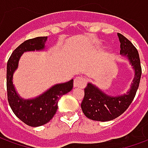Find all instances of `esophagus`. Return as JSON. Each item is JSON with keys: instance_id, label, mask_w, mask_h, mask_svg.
<instances>
[{"instance_id": "obj_1", "label": "esophagus", "mask_w": 148, "mask_h": 148, "mask_svg": "<svg viewBox=\"0 0 148 148\" xmlns=\"http://www.w3.org/2000/svg\"><path fill=\"white\" fill-rule=\"evenodd\" d=\"M86 85H87V80H86V78H82V77H76V78H74V87H84Z\"/></svg>"}]
</instances>
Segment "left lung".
I'll return each mask as SVG.
<instances>
[{"label":"left lung","mask_w":148,"mask_h":148,"mask_svg":"<svg viewBox=\"0 0 148 148\" xmlns=\"http://www.w3.org/2000/svg\"><path fill=\"white\" fill-rule=\"evenodd\" d=\"M117 36L121 43V55L129 60L134 70V77L129 91L116 96L108 95L91 82H88L84 89L81 108L84 115L91 120L108 121L118 117L130 105L139 86L142 69L137 49L124 36L120 33Z\"/></svg>","instance_id":"1"}]
</instances>
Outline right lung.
<instances>
[{"instance_id": "1", "label": "right lung", "mask_w": 148, "mask_h": 148, "mask_svg": "<svg viewBox=\"0 0 148 148\" xmlns=\"http://www.w3.org/2000/svg\"><path fill=\"white\" fill-rule=\"evenodd\" d=\"M47 40L48 36H43L24 41L13 52L7 62V95L10 106L20 120L33 127L48 123L57 112L58 100L73 88L74 79H71L69 82L55 84L43 94L28 99L22 98L15 90L13 76L18 67L21 56L25 52L45 50Z\"/></svg>"}]
</instances>
